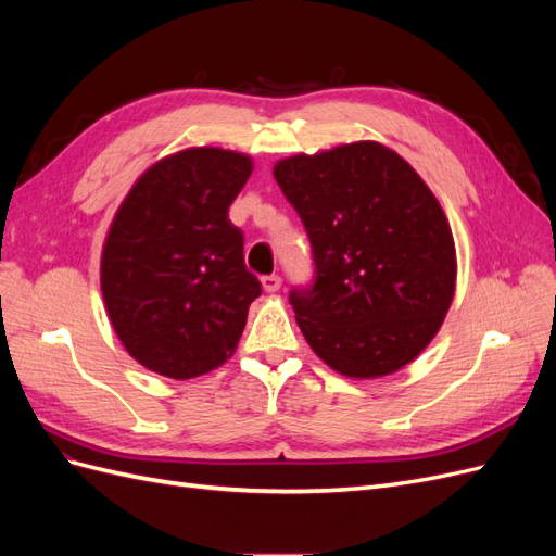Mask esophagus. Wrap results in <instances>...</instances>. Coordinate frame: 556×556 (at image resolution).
Masks as SVG:
<instances>
[{"label": "esophagus", "instance_id": "1", "mask_svg": "<svg viewBox=\"0 0 556 556\" xmlns=\"http://www.w3.org/2000/svg\"><path fill=\"white\" fill-rule=\"evenodd\" d=\"M280 285H282L280 276H264V278H262V290H264V292H268V294L278 292V290H280Z\"/></svg>", "mask_w": 556, "mask_h": 556}]
</instances>
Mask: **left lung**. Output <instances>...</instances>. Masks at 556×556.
<instances>
[{
  "label": "left lung",
  "instance_id": "1",
  "mask_svg": "<svg viewBox=\"0 0 556 556\" xmlns=\"http://www.w3.org/2000/svg\"><path fill=\"white\" fill-rule=\"evenodd\" d=\"M274 176L313 243L315 285L290 296L308 345L345 378L401 371L439 333L457 290L439 199L378 141L285 157Z\"/></svg>",
  "mask_w": 556,
  "mask_h": 556
}]
</instances>
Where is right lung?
<instances>
[{
	"label": "right lung",
	"instance_id": "add662e5",
	"mask_svg": "<svg viewBox=\"0 0 556 556\" xmlns=\"http://www.w3.org/2000/svg\"><path fill=\"white\" fill-rule=\"evenodd\" d=\"M252 166L239 150L185 148L150 164L117 206L99 282L115 336L148 371L190 380L237 352L262 288L227 211Z\"/></svg>",
	"mask_w": 556,
	"mask_h": 556
}]
</instances>
